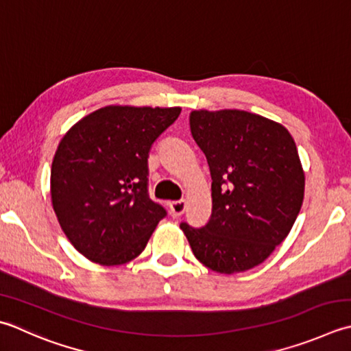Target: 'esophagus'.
Listing matches in <instances>:
<instances>
[{
  "instance_id": "obj_1",
  "label": "esophagus",
  "mask_w": 351,
  "mask_h": 351,
  "mask_svg": "<svg viewBox=\"0 0 351 351\" xmlns=\"http://www.w3.org/2000/svg\"><path fill=\"white\" fill-rule=\"evenodd\" d=\"M169 208H170L171 216H181V215H184V211H185V201H184V199H181V201L170 202Z\"/></svg>"
}]
</instances>
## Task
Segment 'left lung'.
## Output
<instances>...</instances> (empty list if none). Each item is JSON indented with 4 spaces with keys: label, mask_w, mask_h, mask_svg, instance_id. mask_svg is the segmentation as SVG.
I'll use <instances>...</instances> for the list:
<instances>
[{
    "label": "left lung",
    "mask_w": 351,
    "mask_h": 351,
    "mask_svg": "<svg viewBox=\"0 0 351 351\" xmlns=\"http://www.w3.org/2000/svg\"><path fill=\"white\" fill-rule=\"evenodd\" d=\"M190 129L210 167L213 208L201 228L182 222L181 230L210 269L248 271L283 242L300 213L297 146L285 126L239 109L193 111Z\"/></svg>",
    "instance_id": "obj_1"
}]
</instances>
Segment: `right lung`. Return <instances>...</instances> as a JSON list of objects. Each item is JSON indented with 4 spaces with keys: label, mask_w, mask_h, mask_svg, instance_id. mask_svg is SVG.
<instances>
[{
    "label": "right lung",
    "mask_w": 351,
    "mask_h": 351,
    "mask_svg": "<svg viewBox=\"0 0 351 351\" xmlns=\"http://www.w3.org/2000/svg\"><path fill=\"white\" fill-rule=\"evenodd\" d=\"M181 108L106 106L60 140L51 164V202L82 256L123 265L140 256L167 211L149 196L147 158Z\"/></svg>",
    "instance_id": "1"
}]
</instances>
